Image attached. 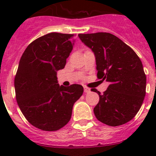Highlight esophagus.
Masks as SVG:
<instances>
[{
  "mask_svg": "<svg viewBox=\"0 0 156 156\" xmlns=\"http://www.w3.org/2000/svg\"><path fill=\"white\" fill-rule=\"evenodd\" d=\"M84 92L85 93H90V88H89V87H87V86H84Z\"/></svg>",
  "mask_w": 156,
  "mask_h": 156,
  "instance_id": "obj_1",
  "label": "esophagus"
}]
</instances>
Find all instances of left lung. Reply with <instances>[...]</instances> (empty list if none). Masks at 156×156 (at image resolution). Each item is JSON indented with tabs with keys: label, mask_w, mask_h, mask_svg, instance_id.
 <instances>
[{
	"label": "left lung",
	"mask_w": 156,
	"mask_h": 156,
	"mask_svg": "<svg viewBox=\"0 0 156 156\" xmlns=\"http://www.w3.org/2000/svg\"><path fill=\"white\" fill-rule=\"evenodd\" d=\"M81 41L94 52L97 78L110 84L94 108L96 118L108 126H119L133 119L146 95V77L142 62L128 45L106 32L79 34Z\"/></svg>",
	"instance_id": "8db88e82"
}]
</instances>
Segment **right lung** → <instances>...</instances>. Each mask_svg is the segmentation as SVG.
<instances>
[{"mask_svg":"<svg viewBox=\"0 0 156 156\" xmlns=\"http://www.w3.org/2000/svg\"><path fill=\"white\" fill-rule=\"evenodd\" d=\"M74 36L56 32L41 36L20 59L14 80L16 98L25 118L40 130L55 131L65 126L84 92L80 84L59 86L56 77L72 52Z\"/></svg>","mask_w":156,"mask_h":156,"instance_id":"obj_1","label":"right lung"}]
</instances>
